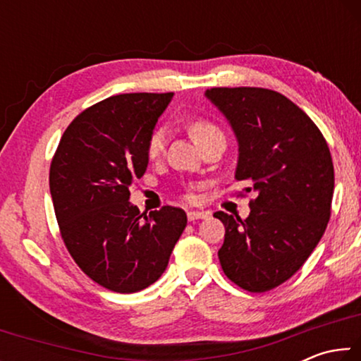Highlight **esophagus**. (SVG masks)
<instances>
[{
	"instance_id": "esophagus-1",
	"label": "esophagus",
	"mask_w": 361,
	"mask_h": 361,
	"mask_svg": "<svg viewBox=\"0 0 361 361\" xmlns=\"http://www.w3.org/2000/svg\"><path fill=\"white\" fill-rule=\"evenodd\" d=\"M207 216H209V213H207V212H197V210L188 212V219H189V221H195V219H204Z\"/></svg>"
}]
</instances>
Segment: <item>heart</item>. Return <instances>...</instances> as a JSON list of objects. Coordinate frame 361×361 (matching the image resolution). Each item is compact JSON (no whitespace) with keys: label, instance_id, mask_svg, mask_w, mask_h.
Instances as JSON below:
<instances>
[{"label":"heart","instance_id":"heart-1","mask_svg":"<svg viewBox=\"0 0 361 361\" xmlns=\"http://www.w3.org/2000/svg\"><path fill=\"white\" fill-rule=\"evenodd\" d=\"M188 130H189V133H191V137L194 138V142L199 146L202 145L207 138H210L212 135L221 133V130H219L212 121L204 119V118L192 119L188 124ZM166 143H167L166 127H162V126L154 127V129L149 132L148 138H146V146H145L146 156H148L151 161H156V159H159L164 154Z\"/></svg>","mask_w":361,"mask_h":361}]
</instances>
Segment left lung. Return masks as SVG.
Returning <instances> with one entry per match:
<instances>
[{
	"instance_id": "obj_1",
	"label": "left lung",
	"mask_w": 361,
	"mask_h": 361,
	"mask_svg": "<svg viewBox=\"0 0 361 361\" xmlns=\"http://www.w3.org/2000/svg\"><path fill=\"white\" fill-rule=\"evenodd\" d=\"M205 95L239 140L235 180L256 191L245 219L224 212L218 258L231 282L264 293L314 252L331 216L334 167L319 127L285 95L262 87H212Z\"/></svg>"
}]
</instances>
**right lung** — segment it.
<instances>
[{"label":"right lung","instance_id":"add662e5","mask_svg":"<svg viewBox=\"0 0 361 361\" xmlns=\"http://www.w3.org/2000/svg\"><path fill=\"white\" fill-rule=\"evenodd\" d=\"M173 92L121 94L79 113L49 170L60 235L79 269L116 293H135L162 276L186 213L166 205L140 213L129 188L148 167L145 146Z\"/></svg>","mask_w":361,"mask_h":361}]
</instances>
